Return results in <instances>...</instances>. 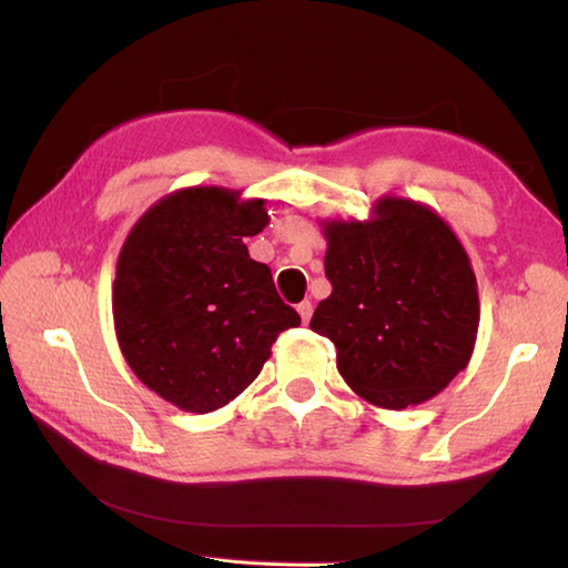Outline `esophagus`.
Instances as JSON below:
<instances>
[{
  "mask_svg": "<svg viewBox=\"0 0 568 568\" xmlns=\"http://www.w3.org/2000/svg\"><path fill=\"white\" fill-rule=\"evenodd\" d=\"M297 313L303 317V322H310V317H313V303H310V300H303V303L297 305Z\"/></svg>",
  "mask_w": 568,
  "mask_h": 568,
  "instance_id": "esophagus-1",
  "label": "esophagus"
}]
</instances>
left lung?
Listing matches in <instances>:
<instances>
[{
	"label": "left lung",
	"instance_id": "8db88e82",
	"mask_svg": "<svg viewBox=\"0 0 568 568\" xmlns=\"http://www.w3.org/2000/svg\"><path fill=\"white\" fill-rule=\"evenodd\" d=\"M329 297L310 327L337 347L354 394L402 410L440 394L468 366L480 300L468 253L430 206L382 196L366 221H320Z\"/></svg>",
	"mask_w": 568,
	"mask_h": 568
}]
</instances>
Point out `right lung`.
I'll list each match as a JSON object with an SVG mask.
<instances>
[{
	"instance_id": "1",
	"label": "right lung",
	"mask_w": 568,
	"mask_h": 568,
	"mask_svg": "<svg viewBox=\"0 0 568 568\" xmlns=\"http://www.w3.org/2000/svg\"><path fill=\"white\" fill-rule=\"evenodd\" d=\"M263 199L226 186L162 196L118 255L113 320L138 379L189 414H211L253 384L283 329L300 325L253 261L248 236L268 226Z\"/></svg>"
}]
</instances>
